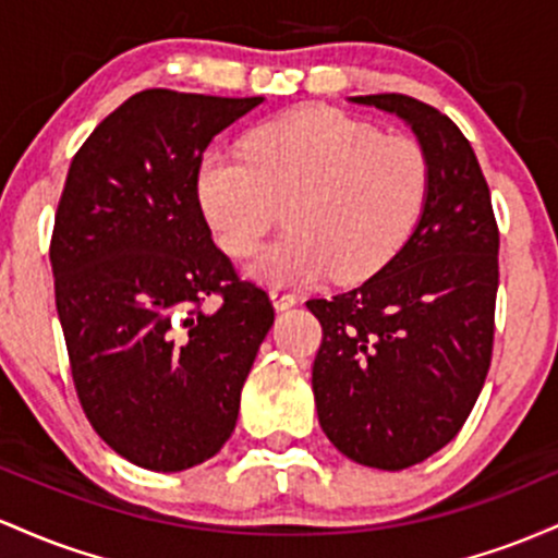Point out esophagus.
I'll use <instances>...</instances> for the list:
<instances>
[{
  "mask_svg": "<svg viewBox=\"0 0 558 558\" xmlns=\"http://www.w3.org/2000/svg\"><path fill=\"white\" fill-rule=\"evenodd\" d=\"M271 303L277 311H290L292 305H298V298L290 295V292H281V290H271Z\"/></svg>",
  "mask_w": 558,
  "mask_h": 558,
  "instance_id": "34e87169",
  "label": "esophagus"
}]
</instances>
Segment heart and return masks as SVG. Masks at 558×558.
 Here are the masks:
<instances>
[{
  "label": "heart",
  "mask_w": 558,
  "mask_h": 558,
  "mask_svg": "<svg viewBox=\"0 0 558 558\" xmlns=\"http://www.w3.org/2000/svg\"><path fill=\"white\" fill-rule=\"evenodd\" d=\"M427 190L414 140L329 108L274 118L247 136L245 155L210 149L195 173L199 213L231 258H250L284 205L290 229L250 266L268 287L377 274L414 231Z\"/></svg>",
  "instance_id": "1"
}]
</instances>
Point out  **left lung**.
I'll use <instances>...</instances> for the list:
<instances>
[{
    "label": "left lung",
    "instance_id": "8db88e82",
    "mask_svg": "<svg viewBox=\"0 0 558 558\" xmlns=\"http://www.w3.org/2000/svg\"><path fill=\"white\" fill-rule=\"evenodd\" d=\"M350 102L409 123L429 190L396 258L355 290L308 300L324 329L311 381L331 446L355 464L398 472L446 448L485 385L498 227L477 155L448 116L405 94Z\"/></svg>",
    "mask_w": 558,
    "mask_h": 558
}]
</instances>
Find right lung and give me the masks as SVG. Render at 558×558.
<instances>
[{
  "instance_id": "obj_1",
  "label": "right lung",
  "mask_w": 558,
  "mask_h": 558,
  "mask_svg": "<svg viewBox=\"0 0 558 558\" xmlns=\"http://www.w3.org/2000/svg\"><path fill=\"white\" fill-rule=\"evenodd\" d=\"M260 102L140 92L68 171L49 260L73 381L97 435L142 469L184 472L223 448L274 324L271 300L213 245L195 197L213 136Z\"/></svg>"
}]
</instances>
